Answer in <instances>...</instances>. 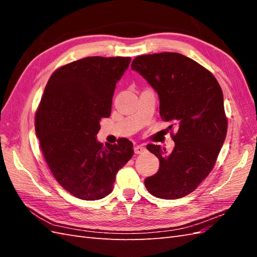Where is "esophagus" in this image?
<instances>
[{"instance_id": "34e87169", "label": "esophagus", "mask_w": 257, "mask_h": 257, "mask_svg": "<svg viewBox=\"0 0 257 257\" xmlns=\"http://www.w3.org/2000/svg\"><path fill=\"white\" fill-rule=\"evenodd\" d=\"M145 151H146V148L144 146H136L135 147V154L141 155V154H144Z\"/></svg>"}]
</instances>
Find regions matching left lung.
Segmentation results:
<instances>
[{
	"mask_svg": "<svg viewBox=\"0 0 257 257\" xmlns=\"http://www.w3.org/2000/svg\"><path fill=\"white\" fill-rule=\"evenodd\" d=\"M132 68L159 96L160 116L170 123L169 129H177L171 152L147 146L160 167L145 185L156 198L180 199L209 176L225 140L222 89L209 70L179 53L141 55L134 59Z\"/></svg>",
	"mask_w": 257,
	"mask_h": 257,
	"instance_id": "left-lung-1",
	"label": "left lung"
}]
</instances>
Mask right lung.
<instances>
[{"label": "right lung", "mask_w": 257, "mask_h": 257, "mask_svg": "<svg viewBox=\"0 0 257 257\" xmlns=\"http://www.w3.org/2000/svg\"><path fill=\"white\" fill-rule=\"evenodd\" d=\"M130 57H86L53 73L35 114V130L54 178L81 200L111 193L114 179L134 155L122 138L103 146L96 135L111 113L117 81Z\"/></svg>", "instance_id": "obj_1"}]
</instances>
